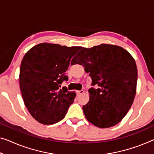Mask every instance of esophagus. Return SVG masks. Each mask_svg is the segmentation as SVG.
Returning <instances> with one entry per match:
<instances>
[{"mask_svg":"<svg viewBox=\"0 0 154 154\" xmlns=\"http://www.w3.org/2000/svg\"><path fill=\"white\" fill-rule=\"evenodd\" d=\"M76 93H77V95H81V94H83V93H84V90H81V91H76Z\"/></svg>","mask_w":154,"mask_h":154,"instance_id":"1","label":"esophagus"}]
</instances>
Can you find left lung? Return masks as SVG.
<instances>
[{"label": "left lung", "instance_id": "obj_1", "mask_svg": "<svg viewBox=\"0 0 154 154\" xmlns=\"http://www.w3.org/2000/svg\"><path fill=\"white\" fill-rule=\"evenodd\" d=\"M89 73L95 89L88 90L90 99L82 107L87 120L100 128L116 125L125 118L136 93L137 70L128 52L115 45L84 48L71 61Z\"/></svg>", "mask_w": 154, "mask_h": 154}]
</instances>
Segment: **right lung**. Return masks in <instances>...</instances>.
I'll use <instances>...</instances> for the list:
<instances>
[{"instance_id": "1", "label": "right lung", "mask_w": 154, "mask_h": 154, "mask_svg": "<svg viewBox=\"0 0 154 154\" xmlns=\"http://www.w3.org/2000/svg\"><path fill=\"white\" fill-rule=\"evenodd\" d=\"M82 47L43 43L27 51L20 68L19 84L25 105L31 116L43 125H53L64 118L74 102L75 92L66 87V71Z\"/></svg>"}]
</instances>
